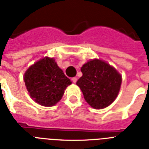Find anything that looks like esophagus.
<instances>
[{
    "label": "esophagus",
    "instance_id": "1",
    "mask_svg": "<svg viewBox=\"0 0 149 149\" xmlns=\"http://www.w3.org/2000/svg\"><path fill=\"white\" fill-rule=\"evenodd\" d=\"M72 83H77V78H76V77H72Z\"/></svg>",
    "mask_w": 149,
    "mask_h": 149
}]
</instances>
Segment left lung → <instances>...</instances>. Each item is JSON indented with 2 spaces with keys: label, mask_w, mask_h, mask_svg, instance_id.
<instances>
[{
  "label": "left lung",
  "mask_w": 149,
  "mask_h": 149,
  "mask_svg": "<svg viewBox=\"0 0 149 149\" xmlns=\"http://www.w3.org/2000/svg\"><path fill=\"white\" fill-rule=\"evenodd\" d=\"M83 73L77 82L84 99L93 108L108 107L118 97L121 75L116 69L100 59H91L81 67Z\"/></svg>",
  "instance_id": "obj_1"
}]
</instances>
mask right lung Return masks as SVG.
Wrapping results in <instances>:
<instances>
[{"mask_svg":"<svg viewBox=\"0 0 149 149\" xmlns=\"http://www.w3.org/2000/svg\"><path fill=\"white\" fill-rule=\"evenodd\" d=\"M24 81L31 99L45 107L58 103L66 87L72 84L55 59L49 57L31 65L24 72Z\"/></svg>","mask_w":149,"mask_h":149,"instance_id":"obj_1","label":"right lung"}]
</instances>
